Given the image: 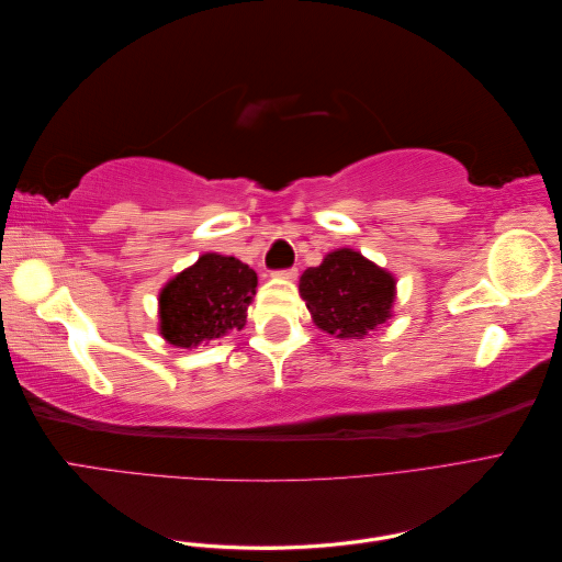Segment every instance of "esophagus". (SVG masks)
I'll list each match as a JSON object with an SVG mask.
<instances>
[{
  "label": "esophagus",
  "mask_w": 562,
  "mask_h": 562,
  "mask_svg": "<svg viewBox=\"0 0 562 562\" xmlns=\"http://www.w3.org/2000/svg\"><path fill=\"white\" fill-rule=\"evenodd\" d=\"M277 277H279V279H285V281H295V279H297V269H295V267H291V269H279Z\"/></svg>",
  "instance_id": "esophagus-1"
}]
</instances>
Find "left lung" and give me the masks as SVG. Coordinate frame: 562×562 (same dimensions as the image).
<instances>
[{
    "instance_id": "8db88e82",
    "label": "left lung",
    "mask_w": 562,
    "mask_h": 562,
    "mask_svg": "<svg viewBox=\"0 0 562 562\" xmlns=\"http://www.w3.org/2000/svg\"><path fill=\"white\" fill-rule=\"evenodd\" d=\"M300 295L321 330L342 339H363L391 318L396 279L361 252L339 248L318 267L304 271Z\"/></svg>"
}]
</instances>
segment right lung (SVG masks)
<instances>
[{"label": "right lung", "instance_id": "1", "mask_svg": "<svg viewBox=\"0 0 562 562\" xmlns=\"http://www.w3.org/2000/svg\"><path fill=\"white\" fill-rule=\"evenodd\" d=\"M258 274L236 258L206 252L159 293V330L168 345L192 349L246 326Z\"/></svg>", "mask_w": 562, "mask_h": 562}]
</instances>
